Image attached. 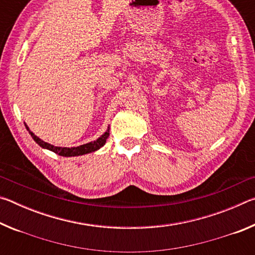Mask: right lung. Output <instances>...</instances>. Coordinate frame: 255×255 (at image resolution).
Instances as JSON below:
<instances>
[{
  "mask_svg": "<svg viewBox=\"0 0 255 255\" xmlns=\"http://www.w3.org/2000/svg\"><path fill=\"white\" fill-rule=\"evenodd\" d=\"M25 128H27V130H29L27 125H25ZM29 133L31 135L33 140L36 141V143L39 145L40 147L49 149V150H51V152L60 155V156L70 157V156H79V155L92 153V152H96V150H98L99 148H101L102 146L106 144L107 138L109 137V128H108V130L103 133L101 137H99L97 140L91 141V143H88V144H84V145H81V146H77V147H58V146L50 145L48 143H46V141L41 140L40 138L34 135L32 131L29 130Z\"/></svg>",
  "mask_w": 255,
  "mask_h": 255,
  "instance_id": "add662e5",
  "label": "right lung"
}]
</instances>
